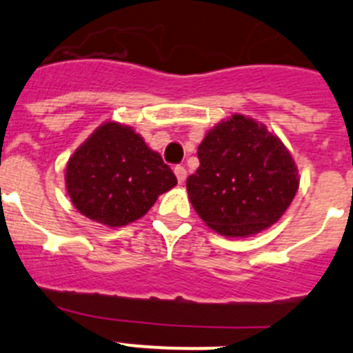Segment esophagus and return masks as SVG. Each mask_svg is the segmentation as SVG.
Listing matches in <instances>:
<instances>
[{
	"mask_svg": "<svg viewBox=\"0 0 353 353\" xmlns=\"http://www.w3.org/2000/svg\"><path fill=\"white\" fill-rule=\"evenodd\" d=\"M174 174H176L179 184H183L184 181H186V169H184V167H181V165H177L176 169H174Z\"/></svg>",
	"mask_w": 353,
	"mask_h": 353,
	"instance_id": "esophagus-1",
	"label": "esophagus"
}]
</instances>
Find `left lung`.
Wrapping results in <instances>:
<instances>
[{
  "mask_svg": "<svg viewBox=\"0 0 353 353\" xmlns=\"http://www.w3.org/2000/svg\"><path fill=\"white\" fill-rule=\"evenodd\" d=\"M200 167L186 179L188 199L211 230L250 237L285 214L299 188L287 145L268 126L234 114L199 145Z\"/></svg>",
  "mask_w": 353,
  "mask_h": 353,
  "instance_id": "8db88e82",
  "label": "left lung"
}]
</instances>
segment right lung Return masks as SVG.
Instances as JSON below:
<instances>
[{
  "instance_id": "add662e5",
  "label": "right lung",
  "mask_w": 353,
  "mask_h": 353,
  "mask_svg": "<svg viewBox=\"0 0 353 353\" xmlns=\"http://www.w3.org/2000/svg\"><path fill=\"white\" fill-rule=\"evenodd\" d=\"M65 184L81 214L116 228L142 218L177 179L132 126L105 121L70 157Z\"/></svg>"
}]
</instances>
